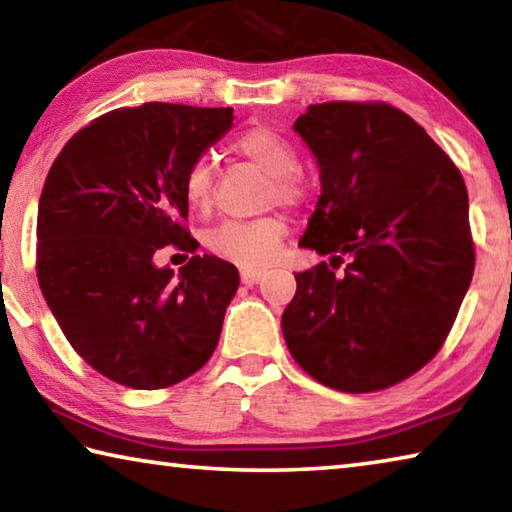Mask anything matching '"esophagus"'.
<instances>
[{
  "mask_svg": "<svg viewBox=\"0 0 512 512\" xmlns=\"http://www.w3.org/2000/svg\"><path fill=\"white\" fill-rule=\"evenodd\" d=\"M262 277H264L262 268H244V271H241V282H244L246 287H253V284H257Z\"/></svg>",
  "mask_w": 512,
  "mask_h": 512,
  "instance_id": "esophagus-1",
  "label": "esophagus"
}]
</instances>
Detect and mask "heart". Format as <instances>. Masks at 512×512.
Here are the masks:
<instances>
[{"instance_id": "heart-1", "label": "heart", "mask_w": 512, "mask_h": 512, "mask_svg": "<svg viewBox=\"0 0 512 512\" xmlns=\"http://www.w3.org/2000/svg\"><path fill=\"white\" fill-rule=\"evenodd\" d=\"M235 151L255 167L271 176L268 201L296 205L305 196V185L298 176L300 160L293 144L273 128H250L235 142ZM183 192L194 210H207L214 194V171L207 158L196 160L185 173ZM287 223L280 216H266L257 221H223L207 232L205 244L214 255L241 266H264L273 262Z\"/></svg>"}]
</instances>
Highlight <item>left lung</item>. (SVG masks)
<instances>
[{
	"instance_id": "8db88e82",
	"label": "left lung",
	"mask_w": 512,
	"mask_h": 512,
	"mask_svg": "<svg viewBox=\"0 0 512 512\" xmlns=\"http://www.w3.org/2000/svg\"><path fill=\"white\" fill-rule=\"evenodd\" d=\"M293 131L320 169L300 246L329 255V266L296 275L284 341L320 384L381 391L433 359L470 289L463 176L420 124L386 103H316ZM343 256L346 271L334 274Z\"/></svg>"
}]
</instances>
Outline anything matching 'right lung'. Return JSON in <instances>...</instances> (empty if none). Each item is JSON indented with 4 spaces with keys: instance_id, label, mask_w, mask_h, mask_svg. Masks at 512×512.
<instances>
[{
    "instance_id": "1",
    "label": "right lung",
    "mask_w": 512,
    "mask_h": 512,
    "mask_svg": "<svg viewBox=\"0 0 512 512\" xmlns=\"http://www.w3.org/2000/svg\"><path fill=\"white\" fill-rule=\"evenodd\" d=\"M232 108L144 103L81 128L51 164L38 205V282L69 345L137 391L201 370L239 287L225 259L194 255L185 173L232 128ZM173 243L178 274L152 257Z\"/></svg>"
}]
</instances>
